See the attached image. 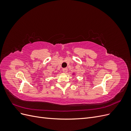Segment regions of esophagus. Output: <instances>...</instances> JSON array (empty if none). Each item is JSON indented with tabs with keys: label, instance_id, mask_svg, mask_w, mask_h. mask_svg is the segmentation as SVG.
Masks as SVG:
<instances>
[{
	"label": "esophagus",
	"instance_id": "esophagus-1",
	"mask_svg": "<svg viewBox=\"0 0 131 131\" xmlns=\"http://www.w3.org/2000/svg\"><path fill=\"white\" fill-rule=\"evenodd\" d=\"M62 71H63V73H66L67 72H68V69H67V68H63Z\"/></svg>",
	"mask_w": 131,
	"mask_h": 131
}]
</instances>
